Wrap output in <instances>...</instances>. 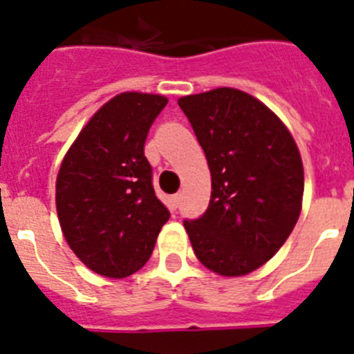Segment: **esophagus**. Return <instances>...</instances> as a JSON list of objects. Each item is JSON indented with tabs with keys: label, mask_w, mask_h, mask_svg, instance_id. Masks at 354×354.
Instances as JSON below:
<instances>
[{
	"label": "esophagus",
	"mask_w": 354,
	"mask_h": 354,
	"mask_svg": "<svg viewBox=\"0 0 354 354\" xmlns=\"http://www.w3.org/2000/svg\"><path fill=\"white\" fill-rule=\"evenodd\" d=\"M180 199H181L180 192H178V194H174L173 198H171V203H173V207H178V205H180Z\"/></svg>",
	"instance_id": "1"
}]
</instances>
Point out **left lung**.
I'll return each mask as SVG.
<instances>
[{
  "label": "left lung",
  "mask_w": 354,
  "mask_h": 354,
  "mask_svg": "<svg viewBox=\"0 0 354 354\" xmlns=\"http://www.w3.org/2000/svg\"><path fill=\"white\" fill-rule=\"evenodd\" d=\"M207 156V212L185 221L194 254L221 276L269 262L299 219L305 171L283 121L244 91L219 87L178 100Z\"/></svg>",
  "instance_id": "left-lung-1"
}]
</instances>
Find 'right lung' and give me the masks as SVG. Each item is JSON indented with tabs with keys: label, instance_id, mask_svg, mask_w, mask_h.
Returning <instances> with one entry per match:
<instances>
[{
	"label": "right lung",
	"instance_id": "add662e5",
	"mask_svg": "<svg viewBox=\"0 0 354 354\" xmlns=\"http://www.w3.org/2000/svg\"><path fill=\"white\" fill-rule=\"evenodd\" d=\"M167 97L121 92L97 110L64 156L58 223L73 253L104 278H126L149 260L169 212L144 156L147 131Z\"/></svg>",
	"mask_w": 354,
	"mask_h": 354
}]
</instances>
